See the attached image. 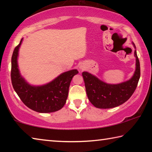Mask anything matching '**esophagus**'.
Here are the masks:
<instances>
[{
	"mask_svg": "<svg viewBox=\"0 0 152 152\" xmlns=\"http://www.w3.org/2000/svg\"><path fill=\"white\" fill-rule=\"evenodd\" d=\"M79 68H80V70H84V66H82V65H80V67H79Z\"/></svg>",
	"mask_w": 152,
	"mask_h": 152,
	"instance_id": "obj_1",
	"label": "esophagus"
}]
</instances>
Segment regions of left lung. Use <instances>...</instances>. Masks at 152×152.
<instances>
[{
  "label": "left lung",
  "instance_id": "left-lung-1",
  "mask_svg": "<svg viewBox=\"0 0 152 152\" xmlns=\"http://www.w3.org/2000/svg\"><path fill=\"white\" fill-rule=\"evenodd\" d=\"M133 45L135 48V44ZM135 71L132 78L117 84H107L87 72H82L87 96L90 102L99 109H110L119 106L132 96L140 78V64L136 50Z\"/></svg>",
  "mask_w": 152,
  "mask_h": 152
}]
</instances>
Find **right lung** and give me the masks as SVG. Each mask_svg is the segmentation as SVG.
<instances>
[{
	"mask_svg": "<svg viewBox=\"0 0 152 152\" xmlns=\"http://www.w3.org/2000/svg\"><path fill=\"white\" fill-rule=\"evenodd\" d=\"M22 41L15 48L11 58V76L15 91L22 102L33 110L42 113L57 111L65 104L71 80L78 71L66 72L44 85H31L20 75L18 66L17 58Z\"/></svg>",
	"mask_w": 152,
	"mask_h": 152,
	"instance_id": "right-lung-1",
	"label": "right lung"
}]
</instances>
